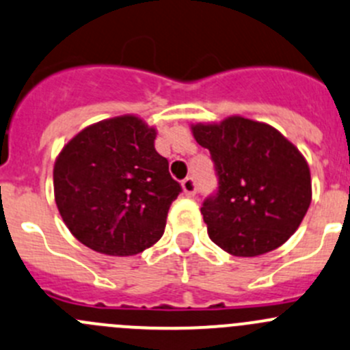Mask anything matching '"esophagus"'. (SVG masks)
<instances>
[{
    "mask_svg": "<svg viewBox=\"0 0 350 350\" xmlns=\"http://www.w3.org/2000/svg\"><path fill=\"white\" fill-rule=\"evenodd\" d=\"M181 188H183V193H185L186 196H193L196 193V185L191 178H186L185 181L181 183Z\"/></svg>",
    "mask_w": 350,
    "mask_h": 350,
    "instance_id": "34e87169",
    "label": "esophagus"
}]
</instances>
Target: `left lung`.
I'll use <instances>...</instances> for the list:
<instances>
[{"label": "left lung", "mask_w": 350, "mask_h": 350, "mask_svg": "<svg viewBox=\"0 0 350 350\" xmlns=\"http://www.w3.org/2000/svg\"><path fill=\"white\" fill-rule=\"evenodd\" d=\"M191 133L208 148L219 176V191L202 206L210 239L234 256L282 246L313 196L299 148L270 124L243 116L191 124Z\"/></svg>", "instance_id": "left-lung-1"}]
</instances>
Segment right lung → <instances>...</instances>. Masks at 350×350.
I'll return each mask as SVG.
<instances>
[{
    "label": "right lung",
    "mask_w": 350,
    "mask_h": 350,
    "mask_svg": "<svg viewBox=\"0 0 350 350\" xmlns=\"http://www.w3.org/2000/svg\"><path fill=\"white\" fill-rule=\"evenodd\" d=\"M157 130L135 114L78 131L56 157L54 200L70 232L90 250L131 256L162 237L181 186L155 150Z\"/></svg>",
    "instance_id": "add662e5"
}]
</instances>
